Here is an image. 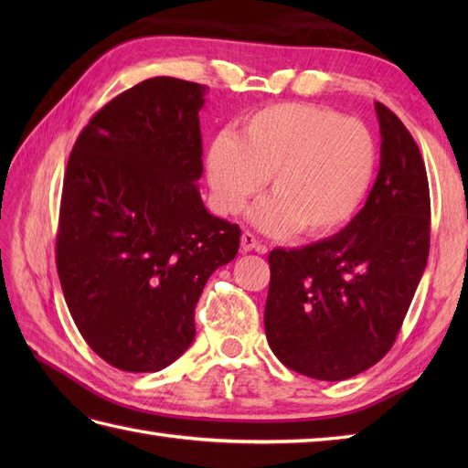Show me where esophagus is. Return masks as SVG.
<instances>
[{
  "label": "esophagus",
  "instance_id": "34e87169",
  "mask_svg": "<svg viewBox=\"0 0 468 468\" xmlns=\"http://www.w3.org/2000/svg\"><path fill=\"white\" fill-rule=\"evenodd\" d=\"M241 250L243 251H253V250H257V251H265V247L257 241V237L253 235V233H250V231H243V235H241Z\"/></svg>",
  "mask_w": 468,
  "mask_h": 468
}]
</instances>
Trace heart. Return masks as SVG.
Listing matches in <instances>:
<instances>
[{
  "label": "heart",
  "mask_w": 468,
  "mask_h": 468,
  "mask_svg": "<svg viewBox=\"0 0 468 468\" xmlns=\"http://www.w3.org/2000/svg\"><path fill=\"white\" fill-rule=\"evenodd\" d=\"M374 168V138L360 121L302 102L250 114L235 136L217 134L205 158L221 215L241 213L267 178L271 197L253 208L251 221L271 235L337 231L362 205Z\"/></svg>",
  "instance_id": "b5f03b06"
}]
</instances>
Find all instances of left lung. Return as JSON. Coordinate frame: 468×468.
<instances>
[{"mask_svg": "<svg viewBox=\"0 0 468 468\" xmlns=\"http://www.w3.org/2000/svg\"><path fill=\"white\" fill-rule=\"evenodd\" d=\"M380 171L366 205L340 233L270 253L265 335L280 362L337 382L390 350L431 247L422 154L400 118L376 102Z\"/></svg>", "mask_w": 468, "mask_h": 468, "instance_id": "8db88e82", "label": "left lung"}]
</instances>
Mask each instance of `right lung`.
<instances>
[{
	"mask_svg": "<svg viewBox=\"0 0 468 468\" xmlns=\"http://www.w3.org/2000/svg\"><path fill=\"white\" fill-rule=\"evenodd\" d=\"M207 86L156 76L108 102L69 154L56 263L86 344L124 372H158L195 340L208 277L241 229L207 211L198 111Z\"/></svg>",
	"mask_w": 468,
	"mask_h": 468,
	"instance_id": "1",
	"label": "right lung"
}]
</instances>
